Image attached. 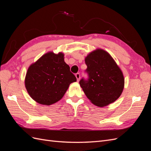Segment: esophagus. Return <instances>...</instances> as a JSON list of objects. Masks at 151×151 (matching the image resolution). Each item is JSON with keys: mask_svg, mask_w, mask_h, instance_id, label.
Here are the masks:
<instances>
[{"mask_svg": "<svg viewBox=\"0 0 151 151\" xmlns=\"http://www.w3.org/2000/svg\"><path fill=\"white\" fill-rule=\"evenodd\" d=\"M76 77L77 81H79L80 78H81V75H80L79 73H77V74H76Z\"/></svg>", "mask_w": 151, "mask_h": 151, "instance_id": "esophagus-1", "label": "esophagus"}]
</instances>
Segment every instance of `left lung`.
Wrapping results in <instances>:
<instances>
[{
    "instance_id": "1",
    "label": "left lung",
    "mask_w": 151,
    "mask_h": 151,
    "mask_svg": "<svg viewBox=\"0 0 151 151\" xmlns=\"http://www.w3.org/2000/svg\"><path fill=\"white\" fill-rule=\"evenodd\" d=\"M88 79L80 86L90 101L99 107L106 106L120 96L124 88L122 71L107 52L96 49L85 58Z\"/></svg>"
}]
</instances>
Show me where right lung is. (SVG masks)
Masks as SVG:
<instances>
[{
  "mask_svg": "<svg viewBox=\"0 0 151 151\" xmlns=\"http://www.w3.org/2000/svg\"><path fill=\"white\" fill-rule=\"evenodd\" d=\"M76 81L64 62V54L50 52L29 67L24 83L32 99L48 106L60 100L69 85Z\"/></svg>",
  "mask_w": 151,
  "mask_h": 151,
  "instance_id": "right-lung-1",
  "label": "right lung"
}]
</instances>
